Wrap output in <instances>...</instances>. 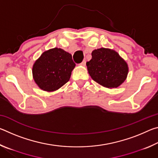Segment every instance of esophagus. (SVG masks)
Wrapping results in <instances>:
<instances>
[{
	"mask_svg": "<svg viewBox=\"0 0 158 158\" xmlns=\"http://www.w3.org/2000/svg\"><path fill=\"white\" fill-rule=\"evenodd\" d=\"M80 65L85 67V60H84V61H83V62H82L81 64H80Z\"/></svg>",
	"mask_w": 158,
	"mask_h": 158,
	"instance_id": "34e87169",
	"label": "esophagus"
}]
</instances>
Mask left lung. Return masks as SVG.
Masks as SVG:
<instances>
[{"label":"left lung","mask_w":158,"mask_h":158,"mask_svg":"<svg viewBox=\"0 0 158 158\" xmlns=\"http://www.w3.org/2000/svg\"><path fill=\"white\" fill-rule=\"evenodd\" d=\"M92 58L86 63L89 74L98 84L108 89L121 85L127 79L129 68L123 58L114 49L93 50Z\"/></svg>","instance_id":"obj_1"}]
</instances>
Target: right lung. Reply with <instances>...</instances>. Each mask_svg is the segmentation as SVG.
Segmentation results:
<instances>
[{"instance_id": "1", "label": "right lung", "mask_w": 158, "mask_h": 158, "mask_svg": "<svg viewBox=\"0 0 158 158\" xmlns=\"http://www.w3.org/2000/svg\"><path fill=\"white\" fill-rule=\"evenodd\" d=\"M75 65L70 53L53 48L42 53L34 63L33 78L41 90L55 91L69 81Z\"/></svg>"}]
</instances>
